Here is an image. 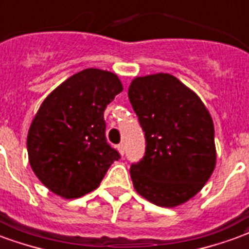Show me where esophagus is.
Instances as JSON below:
<instances>
[{"label": "esophagus", "mask_w": 249, "mask_h": 249, "mask_svg": "<svg viewBox=\"0 0 249 249\" xmlns=\"http://www.w3.org/2000/svg\"><path fill=\"white\" fill-rule=\"evenodd\" d=\"M118 151H119V153H121V155H124V144H123V143H121V144H118Z\"/></svg>", "instance_id": "obj_1"}]
</instances>
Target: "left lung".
Wrapping results in <instances>:
<instances>
[{
    "mask_svg": "<svg viewBox=\"0 0 249 249\" xmlns=\"http://www.w3.org/2000/svg\"><path fill=\"white\" fill-rule=\"evenodd\" d=\"M128 100L145 138L144 156L130 168L134 188L158 206L186 202L215 168L210 113L194 91L169 73L136 77Z\"/></svg>",
    "mask_w": 249,
    "mask_h": 249,
    "instance_id": "left-lung-1",
    "label": "left lung"
}]
</instances>
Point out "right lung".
<instances>
[{
	"instance_id": "add662e5",
	"label": "right lung",
	"mask_w": 249,
	"mask_h": 249,
	"mask_svg": "<svg viewBox=\"0 0 249 249\" xmlns=\"http://www.w3.org/2000/svg\"><path fill=\"white\" fill-rule=\"evenodd\" d=\"M123 90L117 74L84 69L65 80L43 101L27 135L34 173L63 198L90 193L115 160L106 140V106Z\"/></svg>"
}]
</instances>
